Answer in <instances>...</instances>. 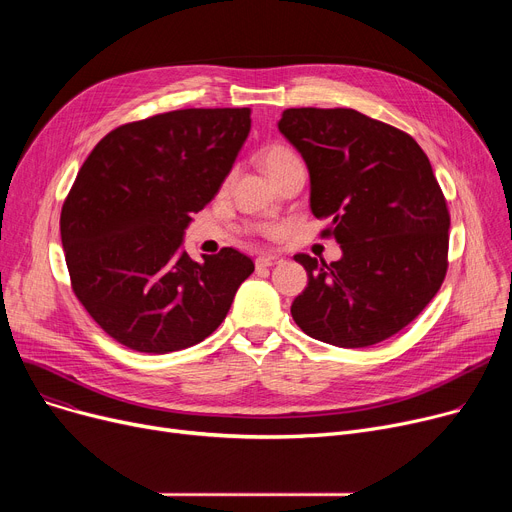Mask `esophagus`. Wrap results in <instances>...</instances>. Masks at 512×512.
Returning a JSON list of instances; mask_svg holds the SVG:
<instances>
[{
  "label": "esophagus",
  "mask_w": 512,
  "mask_h": 512,
  "mask_svg": "<svg viewBox=\"0 0 512 512\" xmlns=\"http://www.w3.org/2000/svg\"><path fill=\"white\" fill-rule=\"evenodd\" d=\"M282 259L278 255H272V253H261L257 259H255V265L257 267H272L276 263H280Z\"/></svg>",
  "instance_id": "1"
}]
</instances>
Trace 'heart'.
I'll list each match as a JSON object with an SVG mask.
<instances>
[{"mask_svg":"<svg viewBox=\"0 0 512 512\" xmlns=\"http://www.w3.org/2000/svg\"><path fill=\"white\" fill-rule=\"evenodd\" d=\"M299 159L297 155H294L288 147H282V145H270L267 149H263L261 153V166L263 170L267 172V176H274L278 170H282L284 166H288L290 161Z\"/></svg>","mask_w":512,"mask_h":512,"instance_id":"1","label":"heart"}]
</instances>
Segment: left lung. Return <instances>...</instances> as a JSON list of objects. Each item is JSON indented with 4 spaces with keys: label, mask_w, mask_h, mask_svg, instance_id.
I'll return each mask as SVG.
<instances>
[{
    "label": "left lung",
    "mask_w": 512,
    "mask_h": 512,
    "mask_svg": "<svg viewBox=\"0 0 512 512\" xmlns=\"http://www.w3.org/2000/svg\"><path fill=\"white\" fill-rule=\"evenodd\" d=\"M278 130L305 159L315 218L342 249L326 263L294 255L307 288L290 313L311 338L342 348L378 344L425 309L448 267L450 215L413 137L357 110L290 107Z\"/></svg>",
    "instance_id": "8db88e82"
}]
</instances>
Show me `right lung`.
<instances>
[{"instance_id":"obj_1","label":"right lung","mask_w":512,"mask_h":512,"mask_svg":"<svg viewBox=\"0 0 512 512\" xmlns=\"http://www.w3.org/2000/svg\"><path fill=\"white\" fill-rule=\"evenodd\" d=\"M249 130V107L159 114L105 134L80 168L60 218L72 288L132 351L164 355L205 340L253 274L236 249L201 263L182 249Z\"/></svg>"}]
</instances>
